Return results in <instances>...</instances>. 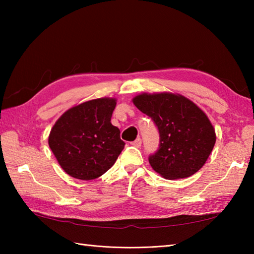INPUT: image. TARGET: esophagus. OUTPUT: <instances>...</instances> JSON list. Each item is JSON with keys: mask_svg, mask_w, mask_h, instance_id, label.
Returning a JSON list of instances; mask_svg holds the SVG:
<instances>
[{"mask_svg": "<svg viewBox=\"0 0 254 254\" xmlns=\"http://www.w3.org/2000/svg\"><path fill=\"white\" fill-rule=\"evenodd\" d=\"M131 145H132V146H134V147H141V145H142V139L141 138H136L135 139V141H134V142H132L131 143Z\"/></svg>", "mask_w": 254, "mask_h": 254, "instance_id": "obj_1", "label": "esophagus"}]
</instances>
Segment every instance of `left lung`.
I'll list each match as a JSON object with an SVG mask.
<instances>
[{
  "mask_svg": "<svg viewBox=\"0 0 254 254\" xmlns=\"http://www.w3.org/2000/svg\"><path fill=\"white\" fill-rule=\"evenodd\" d=\"M132 101L158 127L159 148L148 158L157 174L176 180L202 168L216 142L214 127L202 109L187 97L172 93H143Z\"/></svg>",
  "mask_w": 254,
  "mask_h": 254,
  "instance_id": "1",
  "label": "left lung"
}]
</instances>
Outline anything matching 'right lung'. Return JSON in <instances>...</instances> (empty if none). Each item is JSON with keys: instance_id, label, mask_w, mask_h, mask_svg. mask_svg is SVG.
<instances>
[{"instance_id": "add662e5", "label": "right lung", "mask_w": 254, "mask_h": 254, "mask_svg": "<svg viewBox=\"0 0 254 254\" xmlns=\"http://www.w3.org/2000/svg\"><path fill=\"white\" fill-rule=\"evenodd\" d=\"M116 98H98L69 108L49 134V146L67 175L79 180L102 176L124 148L120 130L111 124Z\"/></svg>"}]
</instances>
